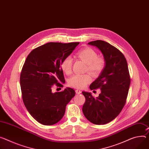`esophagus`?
Instances as JSON below:
<instances>
[{
  "mask_svg": "<svg viewBox=\"0 0 149 149\" xmlns=\"http://www.w3.org/2000/svg\"><path fill=\"white\" fill-rule=\"evenodd\" d=\"M75 91H76V93L77 94H81V93H82V91H81V90L76 89Z\"/></svg>",
  "mask_w": 149,
  "mask_h": 149,
  "instance_id": "obj_1",
  "label": "esophagus"
}]
</instances>
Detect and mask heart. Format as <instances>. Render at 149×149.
Segmentation results:
<instances>
[{
	"label": "heart",
	"instance_id": "heart-1",
	"mask_svg": "<svg viewBox=\"0 0 149 149\" xmlns=\"http://www.w3.org/2000/svg\"><path fill=\"white\" fill-rule=\"evenodd\" d=\"M77 57L83 60L87 64V70L93 74H100L105 66L104 60L98 57L95 51L91 48H85L78 51L76 54ZM73 59L70 56H67L61 63V67L63 72L70 74L72 70ZM92 81V77L88 73L84 74H76L70 77L68 81V85L71 87L81 89L85 88Z\"/></svg>",
	"mask_w": 149,
	"mask_h": 149
}]
</instances>
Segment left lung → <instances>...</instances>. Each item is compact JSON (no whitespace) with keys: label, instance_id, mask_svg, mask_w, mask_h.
Wrapping results in <instances>:
<instances>
[{"label":"left lung","instance_id":"left-lung-1","mask_svg":"<svg viewBox=\"0 0 149 149\" xmlns=\"http://www.w3.org/2000/svg\"><path fill=\"white\" fill-rule=\"evenodd\" d=\"M88 44L101 51L105 66L89 86L91 90L100 89L99 96L94 98L91 93L82 92L86 98L82 111L91 123L104 125L115 119L124 107L131 79L127 61L119 49L101 40L90 42Z\"/></svg>","mask_w":149,"mask_h":149}]
</instances>
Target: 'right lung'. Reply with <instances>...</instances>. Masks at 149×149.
Masks as SVG:
<instances>
[{
	"label": "right lung",
	"mask_w": 149,
	"mask_h": 149,
	"mask_svg": "<svg viewBox=\"0 0 149 149\" xmlns=\"http://www.w3.org/2000/svg\"><path fill=\"white\" fill-rule=\"evenodd\" d=\"M79 42H49L34 49L27 56L20 75L24 104L31 116L44 125H52L63 117L75 91L66 88L52 93L54 84L62 86L65 79L61 63Z\"/></svg>",
	"instance_id": "right-lung-1"
}]
</instances>
